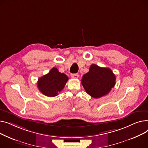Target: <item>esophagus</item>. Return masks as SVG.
Segmentation results:
<instances>
[{
    "label": "esophagus",
    "instance_id": "1",
    "mask_svg": "<svg viewBox=\"0 0 148 148\" xmlns=\"http://www.w3.org/2000/svg\"><path fill=\"white\" fill-rule=\"evenodd\" d=\"M71 77H72V78H75V79H76V78H78V77H79V75H78L77 73L72 74V75H71Z\"/></svg>",
    "mask_w": 148,
    "mask_h": 148
}]
</instances>
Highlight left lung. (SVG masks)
Here are the masks:
<instances>
[{"label": "left lung", "mask_w": 148, "mask_h": 148, "mask_svg": "<svg viewBox=\"0 0 148 148\" xmlns=\"http://www.w3.org/2000/svg\"><path fill=\"white\" fill-rule=\"evenodd\" d=\"M116 77L109 68L92 64L89 72L84 75L81 83L90 96L98 99L108 94L115 85Z\"/></svg>", "instance_id": "1"}]
</instances>
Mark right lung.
Listing matches in <instances>:
<instances>
[{"label": "right lung", "instance_id": "add662e5", "mask_svg": "<svg viewBox=\"0 0 148 148\" xmlns=\"http://www.w3.org/2000/svg\"><path fill=\"white\" fill-rule=\"evenodd\" d=\"M68 79L65 74L53 67L48 73L39 78L38 88L46 96L55 97L64 88Z\"/></svg>", "mask_w": 148, "mask_h": 148}]
</instances>
